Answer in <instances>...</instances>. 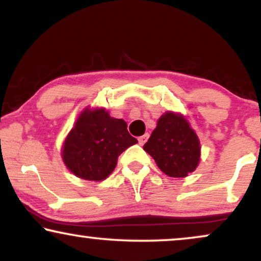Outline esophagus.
Listing matches in <instances>:
<instances>
[{
	"mask_svg": "<svg viewBox=\"0 0 261 261\" xmlns=\"http://www.w3.org/2000/svg\"><path fill=\"white\" fill-rule=\"evenodd\" d=\"M148 138H149V135H148V134H144V135H142V137H140V138L138 139L139 144H140V145H144L145 142L147 141V139H148Z\"/></svg>",
	"mask_w": 261,
	"mask_h": 261,
	"instance_id": "esophagus-1",
	"label": "esophagus"
}]
</instances>
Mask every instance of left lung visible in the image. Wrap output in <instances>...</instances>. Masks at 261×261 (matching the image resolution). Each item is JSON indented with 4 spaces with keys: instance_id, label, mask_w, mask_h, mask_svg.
<instances>
[{
    "instance_id": "left-lung-1",
    "label": "left lung",
    "mask_w": 261,
    "mask_h": 261,
    "mask_svg": "<svg viewBox=\"0 0 261 261\" xmlns=\"http://www.w3.org/2000/svg\"><path fill=\"white\" fill-rule=\"evenodd\" d=\"M144 149L164 173L174 178L194 172L201 156L199 140L187 119L171 112L160 116Z\"/></svg>"
}]
</instances>
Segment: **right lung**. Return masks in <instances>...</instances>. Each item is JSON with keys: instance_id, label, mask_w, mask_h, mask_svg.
<instances>
[{"instance_id": "right-lung-1", "label": "right lung", "mask_w": 261, "mask_h": 261, "mask_svg": "<svg viewBox=\"0 0 261 261\" xmlns=\"http://www.w3.org/2000/svg\"><path fill=\"white\" fill-rule=\"evenodd\" d=\"M137 142L123 120L114 119L103 108H87L64 141L62 156L74 176L103 180L115 169L121 153Z\"/></svg>"}]
</instances>
